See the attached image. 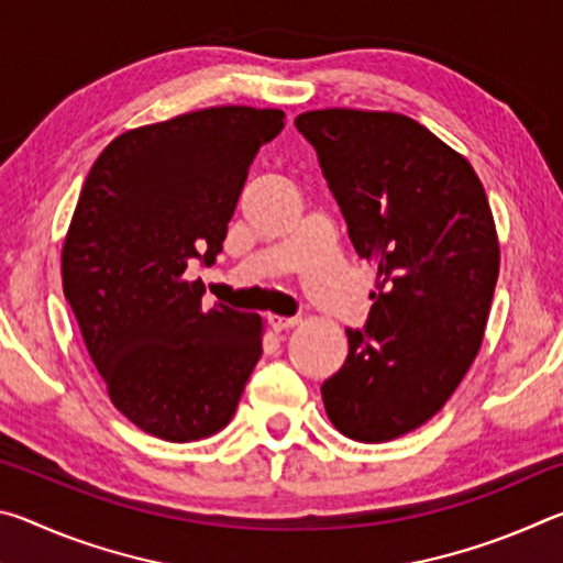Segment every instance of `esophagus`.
<instances>
[{"label": "esophagus", "instance_id": "34e87169", "mask_svg": "<svg viewBox=\"0 0 563 563\" xmlns=\"http://www.w3.org/2000/svg\"><path fill=\"white\" fill-rule=\"evenodd\" d=\"M268 322H271V328L275 330V332H283V330H290V328H295L298 325V318H283V316H271L268 318Z\"/></svg>", "mask_w": 563, "mask_h": 563}]
</instances>
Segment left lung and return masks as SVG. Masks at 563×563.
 <instances>
[{"label": "left lung", "mask_w": 563, "mask_h": 563, "mask_svg": "<svg viewBox=\"0 0 563 563\" xmlns=\"http://www.w3.org/2000/svg\"><path fill=\"white\" fill-rule=\"evenodd\" d=\"M360 258L375 263L367 325L322 383L330 422L387 442L432 419L479 352L499 278L492 208L470 161L393 111H305Z\"/></svg>", "instance_id": "left-lung-1"}]
</instances>
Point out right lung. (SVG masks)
I'll return each instance as SVG.
<instances>
[{"mask_svg": "<svg viewBox=\"0 0 563 563\" xmlns=\"http://www.w3.org/2000/svg\"><path fill=\"white\" fill-rule=\"evenodd\" d=\"M280 109L213 107L131 129L91 166L62 247L81 338L119 412L166 442L231 422L263 352V318L203 310L190 261L213 265Z\"/></svg>", "mask_w": 563, "mask_h": 563, "instance_id": "add662e5", "label": "right lung"}]
</instances>
